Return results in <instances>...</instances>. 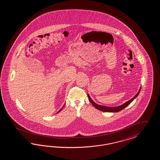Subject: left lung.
Segmentation results:
<instances>
[{
	"mask_svg": "<svg viewBox=\"0 0 160 160\" xmlns=\"http://www.w3.org/2000/svg\"><path fill=\"white\" fill-rule=\"evenodd\" d=\"M141 88L139 89L138 92V93L135 95V96L133 98H132L131 100L128 101H127L126 102H125L124 104H122V106H120L118 107H109L102 106H100V105L97 104L96 103H95L92 100V99L91 98V97H89V95H88V97L89 100L91 102V103L93 105V106H94L96 108L102 111V112H120V111L123 110L124 108H126V107L128 106L130 104V102H132L133 101V100H134L135 98H136V97H137V96L139 94V92H140V91H141Z\"/></svg>",
	"mask_w": 160,
	"mask_h": 160,
	"instance_id": "obj_1",
	"label": "left lung"
}]
</instances>
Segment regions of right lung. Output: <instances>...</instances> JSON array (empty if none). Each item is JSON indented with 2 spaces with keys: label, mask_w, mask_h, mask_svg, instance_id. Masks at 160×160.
Returning <instances> with one entry per match:
<instances>
[{
  "label": "right lung",
  "mask_w": 160,
  "mask_h": 160,
  "mask_svg": "<svg viewBox=\"0 0 160 160\" xmlns=\"http://www.w3.org/2000/svg\"><path fill=\"white\" fill-rule=\"evenodd\" d=\"M61 110H62V109H61ZM61 110H60L59 111V112H60V111H61Z\"/></svg>",
  "instance_id": "add662e5"
}]
</instances>
